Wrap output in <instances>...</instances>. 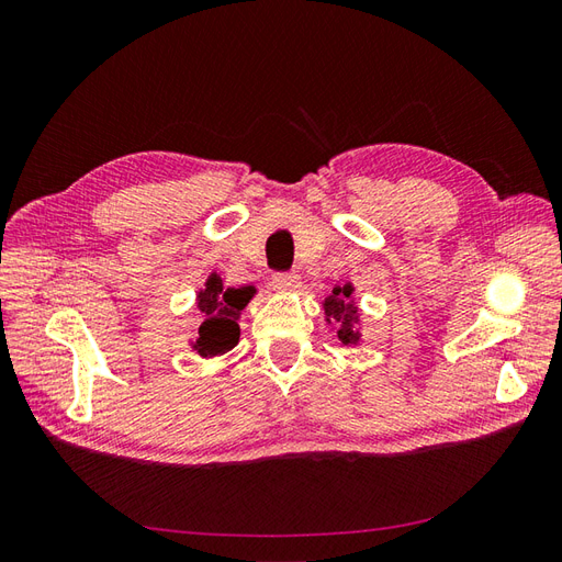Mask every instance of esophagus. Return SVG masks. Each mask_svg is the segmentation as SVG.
I'll use <instances>...</instances> for the list:
<instances>
[{"label": "esophagus", "instance_id": "1", "mask_svg": "<svg viewBox=\"0 0 562 562\" xmlns=\"http://www.w3.org/2000/svg\"><path fill=\"white\" fill-rule=\"evenodd\" d=\"M271 285H274V291H295L300 285V274H295V271H279V274L271 277Z\"/></svg>", "mask_w": 562, "mask_h": 562}]
</instances>
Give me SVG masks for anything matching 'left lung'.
Here are the masks:
<instances>
[{"label":"left lung","mask_w":562,"mask_h":562,"mask_svg":"<svg viewBox=\"0 0 562 562\" xmlns=\"http://www.w3.org/2000/svg\"><path fill=\"white\" fill-rule=\"evenodd\" d=\"M351 293H353L351 283L342 288L337 285L333 295H328L326 302H323V312H326L328 323L333 321L337 326V337L342 345H356L361 339L359 310H356V304L351 302Z\"/></svg>","instance_id":"obj_1"}]
</instances>
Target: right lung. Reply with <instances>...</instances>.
Masks as SVG:
<instances>
[{"label": "right lung", "instance_id": "1", "mask_svg": "<svg viewBox=\"0 0 562 562\" xmlns=\"http://www.w3.org/2000/svg\"><path fill=\"white\" fill-rule=\"evenodd\" d=\"M255 293L252 285L227 288L217 274H211L203 291L196 295V307L201 312V326L194 349L203 359L223 356L239 342V314Z\"/></svg>", "mask_w": 562, "mask_h": 562}]
</instances>
